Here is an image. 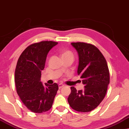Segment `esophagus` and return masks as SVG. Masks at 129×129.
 I'll return each instance as SVG.
<instances>
[{
	"mask_svg": "<svg viewBox=\"0 0 129 129\" xmlns=\"http://www.w3.org/2000/svg\"><path fill=\"white\" fill-rule=\"evenodd\" d=\"M64 86V85L62 84V83H59V84L58 85V88H59V89H61V88H62Z\"/></svg>",
	"mask_w": 129,
	"mask_h": 129,
	"instance_id": "34e87169",
	"label": "esophagus"
}]
</instances>
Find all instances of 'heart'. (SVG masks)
<instances>
[{
    "mask_svg": "<svg viewBox=\"0 0 129 129\" xmlns=\"http://www.w3.org/2000/svg\"><path fill=\"white\" fill-rule=\"evenodd\" d=\"M61 58H71L74 59V55L72 52L70 50H64L61 52Z\"/></svg>",
    "mask_w": 129,
    "mask_h": 129,
    "instance_id": "heart-1",
    "label": "heart"
}]
</instances>
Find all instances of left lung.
Here are the masks:
<instances>
[{
	"instance_id": "8db88e82",
	"label": "left lung",
	"mask_w": 129,
	"mask_h": 129,
	"mask_svg": "<svg viewBox=\"0 0 129 129\" xmlns=\"http://www.w3.org/2000/svg\"><path fill=\"white\" fill-rule=\"evenodd\" d=\"M78 54V75L82 79L83 90L71 87L68 98L70 106L76 111L90 112L103 101L109 84L110 76L106 61L99 49L85 43H72Z\"/></svg>"
}]
</instances>
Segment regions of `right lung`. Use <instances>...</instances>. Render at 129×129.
Wrapping results in <instances>:
<instances>
[{
	"label": "right lung",
	"instance_id": "right-lung-1",
	"mask_svg": "<svg viewBox=\"0 0 129 129\" xmlns=\"http://www.w3.org/2000/svg\"><path fill=\"white\" fill-rule=\"evenodd\" d=\"M57 44L43 41L31 44L23 51L17 61L14 74L17 93L23 104L34 113L50 110L58 90L57 83L43 85L41 82L47 54Z\"/></svg>",
	"mask_w": 129,
	"mask_h": 129
}]
</instances>
